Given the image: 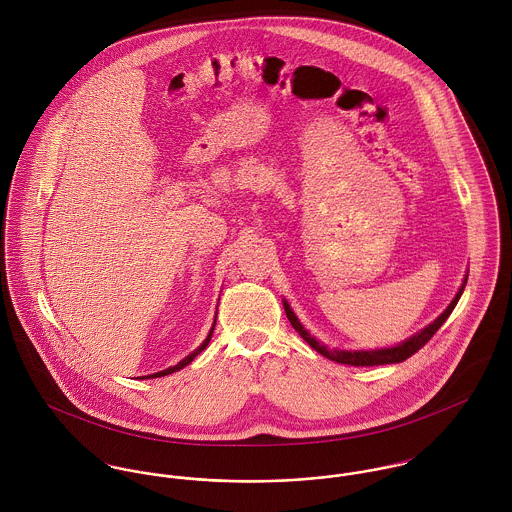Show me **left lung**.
Returning a JSON list of instances; mask_svg holds the SVG:
<instances>
[{"label":"left lung","instance_id":"1","mask_svg":"<svg viewBox=\"0 0 512 512\" xmlns=\"http://www.w3.org/2000/svg\"><path fill=\"white\" fill-rule=\"evenodd\" d=\"M465 284H467V280L463 282L461 290L453 297V301L449 303V307L439 315L438 319H436L430 327H426L424 331H420L418 335H414L412 339L404 341V343L398 345V347H392V349H378V351H355V353H351V351H329L325 345H321L317 339H313V337L303 329V325L297 321V317L293 315V311L290 309L288 303H284V309H286V315H288L293 329L303 337V341H305L311 349H315L319 355L327 357L329 361H335V363H339V365L351 366L392 365V363H402V361L410 359L414 353H418V351L438 333L439 327L445 323V319L449 317V313H451L453 307L457 305V301H459V297H461V293H463Z\"/></svg>","mask_w":512,"mask_h":512}]
</instances>
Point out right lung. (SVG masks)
Segmentation results:
<instances>
[{
	"label": "right lung",
	"mask_w": 512,
	"mask_h": 512,
	"mask_svg": "<svg viewBox=\"0 0 512 512\" xmlns=\"http://www.w3.org/2000/svg\"><path fill=\"white\" fill-rule=\"evenodd\" d=\"M213 329H215V327H213ZM213 329H211L209 337L205 339V343H203V345H201V347H199L195 353H191L187 359H183L179 365L169 366V368H165V370H161V372H155V374H149V376H151V378H157V376H165V374H171V372H175V370H179V368H183V366L189 365V363H191V361H193V359H195V357H197L201 351H205V349H207V345H209V341H211V337H213ZM149 376H147V378H149Z\"/></svg>",
	"instance_id": "obj_1"
}]
</instances>
